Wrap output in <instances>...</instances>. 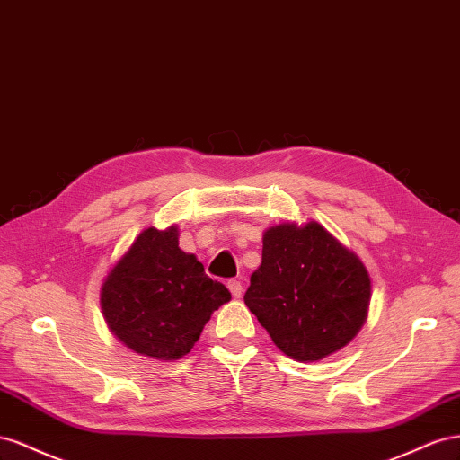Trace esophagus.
Here are the masks:
<instances>
[{
	"label": "esophagus",
	"mask_w": 460,
	"mask_h": 460,
	"mask_svg": "<svg viewBox=\"0 0 460 460\" xmlns=\"http://www.w3.org/2000/svg\"><path fill=\"white\" fill-rule=\"evenodd\" d=\"M227 288L231 291L233 298H241V296H243V283H241V281L231 279V281L227 283Z\"/></svg>",
	"instance_id": "34e87169"
}]
</instances>
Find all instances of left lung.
<instances>
[{
  "label": "left lung",
  "instance_id": "obj_1",
  "mask_svg": "<svg viewBox=\"0 0 460 460\" xmlns=\"http://www.w3.org/2000/svg\"><path fill=\"white\" fill-rule=\"evenodd\" d=\"M261 264L244 305L283 354L318 362L347 347L368 318L372 281L362 260L318 221H285L261 237Z\"/></svg>",
  "mask_w": 460,
  "mask_h": 460
}]
</instances>
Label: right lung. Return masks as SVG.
Listing matches in <instances>:
<instances>
[{
  "instance_id": "1",
  "label": "right lung",
  "mask_w": 460,
  "mask_h": 460,
  "mask_svg": "<svg viewBox=\"0 0 460 460\" xmlns=\"http://www.w3.org/2000/svg\"><path fill=\"white\" fill-rule=\"evenodd\" d=\"M229 300L226 285L181 251L175 223L140 231L100 288L110 332L130 350L162 362L189 354L212 314Z\"/></svg>"
}]
</instances>
